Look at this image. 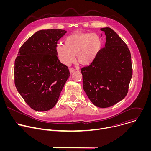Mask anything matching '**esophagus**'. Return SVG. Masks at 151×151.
Wrapping results in <instances>:
<instances>
[{
    "label": "esophagus",
    "mask_w": 151,
    "mask_h": 151,
    "mask_svg": "<svg viewBox=\"0 0 151 151\" xmlns=\"http://www.w3.org/2000/svg\"><path fill=\"white\" fill-rule=\"evenodd\" d=\"M69 71H70V74H72V73H73L75 72V69H73V68H70V69H69Z\"/></svg>",
    "instance_id": "obj_1"
}]
</instances>
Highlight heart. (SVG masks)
<instances>
[{
	"instance_id": "obj_1",
	"label": "heart",
	"mask_w": 151,
	"mask_h": 151,
	"mask_svg": "<svg viewBox=\"0 0 151 151\" xmlns=\"http://www.w3.org/2000/svg\"><path fill=\"white\" fill-rule=\"evenodd\" d=\"M102 44L100 36L97 33H75L64 39V45H59L57 52L61 62L69 66L75 60L82 66H88L97 57Z\"/></svg>"
}]
</instances>
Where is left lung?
<instances>
[{"mask_svg":"<svg viewBox=\"0 0 151 151\" xmlns=\"http://www.w3.org/2000/svg\"><path fill=\"white\" fill-rule=\"evenodd\" d=\"M105 47L90 66L81 69L83 88L97 107L106 108L126 96L132 77L131 54L121 38L109 27L101 28Z\"/></svg>","mask_w":151,"mask_h":151,"instance_id":"obj_1","label":"left lung"}]
</instances>
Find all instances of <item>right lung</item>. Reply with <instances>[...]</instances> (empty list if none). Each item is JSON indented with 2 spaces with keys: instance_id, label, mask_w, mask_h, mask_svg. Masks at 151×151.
Here are the masks:
<instances>
[{
  "instance_id": "1",
  "label": "right lung",
  "mask_w": 151,
  "mask_h": 151,
  "mask_svg": "<svg viewBox=\"0 0 151 151\" xmlns=\"http://www.w3.org/2000/svg\"><path fill=\"white\" fill-rule=\"evenodd\" d=\"M67 32L41 30L29 37L19 48L15 60V85L32 109L49 111L56 104L70 76L68 68L57 57L58 40Z\"/></svg>"
}]
</instances>
